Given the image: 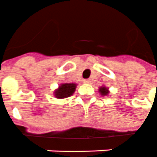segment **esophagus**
Returning a JSON list of instances; mask_svg holds the SVG:
<instances>
[{
	"instance_id": "obj_1",
	"label": "esophagus",
	"mask_w": 157,
	"mask_h": 157,
	"mask_svg": "<svg viewBox=\"0 0 157 157\" xmlns=\"http://www.w3.org/2000/svg\"><path fill=\"white\" fill-rule=\"evenodd\" d=\"M84 84H90V79H84Z\"/></svg>"
}]
</instances>
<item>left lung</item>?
Masks as SVG:
<instances>
[{"label": "left lung", "mask_w": 157, "mask_h": 157, "mask_svg": "<svg viewBox=\"0 0 157 157\" xmlns=\"http://www.w3.org/2000/svg\"><path fill=\"white\" fill-rule=\"evenodd\" d=\"M99 92H100V94L103 95V96H105V95H107L109 94V90L108 88L105 87V86H101V87H100L99 89Z\"/></svg>", "instance_id": "obj_1"}]
</instances>
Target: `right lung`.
I'll return each mask as SVG.
<instances>
[{"label":"right lung","mask_w":157,"mask_h":157,"mask_svg":"<svg viewBox=\"0 0 157 157\" xmlns=\"http://www.w3.org/2000/svg\"><path fill=\"white\" fill-rule=\"evenodd\" d=\"M77 84H73V83L62 84L54 91V95L56 96V98L57 99L67 98L74 93Z\"/></svg>","instance_id":"right-lung-1"}]
</instances>
